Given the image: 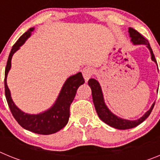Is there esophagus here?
Here are the masks:
<instances>
[{
	"label": "esophagus",
	"mask_w": 160,
	"mask_h": 160,
	"mask_svg": "<svg viewBox=\"0 0 160 160\" xmlns=\"http://www.w3.org/2000/svg\"><path fill=\"white\" fill-rule=\"evenodd\" d=\"M82 74L83 77H84L85 80L86 82H87L89 79L91 78L93 74V69L90 66H87V67H85L82 70Z\"/></svg>",
	"instance_id": "esophagus-1"
}]
</instances>
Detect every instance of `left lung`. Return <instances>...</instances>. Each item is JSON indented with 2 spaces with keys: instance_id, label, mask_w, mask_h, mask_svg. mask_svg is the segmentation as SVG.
<instances>
[{
  "instance_id": "1",
  "label": "left lung",
  "mask_w": 160,
  "mask_h": 160,
  "mask_svg": "<svg viewBox=\"0 0 160 160\" xmlns=\"http://www.w3.org/2000/svg\"><path fill=\"white\" fill-rule=\"evenodd\" d=\"M129 32L130 36L131 38V42L135 44V45H140V44L147 45L148 48L149 49L150 52H151V54H152V59L155 62H156V60H155V55H154L153 51H152V47L150 46L149 42H148V41L147 40L146 38H144L140 32H138V31L135 30L133 28H130ZM88 84L90 87V88H91L94 105V107H95L96 112H97L98 115L100 118V119L102 120L103 122L107 123V125L111 126L112 128H116V129L127 130L137 127V126L139 125L141 122H143L144 120L149 116L150 114L152 113V110H153L154 106H155V103H153V105L152 106V107H151L149 111L144 114L142 118H139V119L135 120V121L122 119V118H118L116 115H114V114H112L111 111H109V109L107 108V106L105 105L101 87H100V85L98 83V82L94 78H90L88 81Z\"/></svg>"
}]
</instances>
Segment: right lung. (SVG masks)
Wrapping results in <instances>:
<instances>
[{
    "label": "right lung",
    "mask_w": 160,
    "mask_h": 160,
    "mask_svg": "<svg viewBox=\"0 0 160 160\" xmlns=\"http://www.w3.org/2000/svg\"><path fill=\"white\" fill-rule=\"evenodd\" d=\"M34 28H30L20 37L13 45L8 55L5 71V93L7 102L12 116L22 128L40 135H50L62 129L67 124L70 118V107L75 97L77 90L85 82L81 72L70 77L66 80L54 105L47 111L39 114H29L22 112L15 106L11 98L10 91L6 82L7 74L11 67V59L15 52L19 49L24 42L30 36Z\"/></svg>",
    "instance_id": "add662e5"
}]
</instances>
